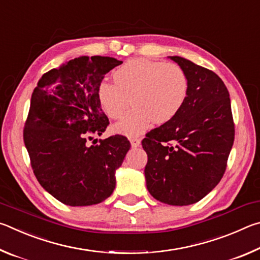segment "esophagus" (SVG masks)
I'll return each mask as SVG.
<instances>
[{"label":"esophagus","mask_w":260,"mask_h":260,"mask_svg":"<svg viewBox=\"0 0 260 260\" xmlns=\"http://www.w3.org/2000/svg\"><path fill=\"white\" fill-rule=\"evenodd\" d=\"M129 141H131V146L133 148L139 147L141 144V140L138 138H132V139H129Z\"/></svg>","instance_id":"34e87169"}]
</instances>
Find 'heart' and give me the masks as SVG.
<instances>
[{
    "instance_id": "heart-1",
    "label": "heart",
    "mask_w": 260,
    "mask_h": 260,
    "mask_svg": "<svg viewBox=\"0 0 260 260\" xmlns=\"http://www.w3.org/2000/svg\"><path fill=\"white\" fill-rule=\"evenodd\" d=\"M113 80L100 83L98 100L111 119L124 116L131 100L134 108L113 127L126 136L141 135L153 121L162 125L174 119L189 94L187 74L174 63L131 59L113 73Z\"/></svg>"
}]
</instances>
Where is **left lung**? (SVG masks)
<instances>
[{
    "mask_svg": "<svg viewBox=\"0 0 260 260\" xmlns=\"http://www.w3.org/2000/svg\"><path fill=\"white\" fill-rule=\"evenodd\" d=\"M189 80L186 103L177 117L142 140L144 169L152 197L170 205L197 203L220 182L234 143L230 93L211 70L179 56L170 57Z\"/></svg>",
    "mask_w": 260,
    "mask_h": 260,
    "instance_id": "left-lung-1",
    "label": "left lung"
}]
</instances>
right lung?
Returning <instances> with one entry per match:
<instances>
[{
  "label": "right lung",
  "mask_w": 260,
  "mask_h": 260,
  "mask_svg": "<svg viewBox=\"0 0 260 260\" xmlns=\"http://www.w3.org/2000/svg\"><path fill=\"white\" fill-rule=\"evenodd\" d=\"M121 63L113 57H78L43 74L34 88L24 143L39 183L63 204H99L116 187L114 173L129 150V141L117 134L100 144L86 143L109 125L98 88Z\"/></svg>",
  "instance_id": "obj_1"
}]
</instances>
